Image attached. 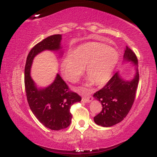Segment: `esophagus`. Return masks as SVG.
<instances>
[{"mask_svg": "<svg viewBox=\"0 0 157 157\" xmlns=\"http://www.w3.org/2000/svg\"><path fill=\"white\" fill-rule=\"evenodd\" d=\"M91 97H86V96H83L82 97V101L83 102H85V103H89L90 102V101H91Z\"/></svg>", "mask_w": 157, "mask_h": 157, "instance_id": "1", "label": "esophagus"}]
</instances>
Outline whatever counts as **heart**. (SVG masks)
I'll return each instance as SVG.
<instances>
[{"label":"heart","instance_id":"obj_1","mask_svg":"<svg viewBox=\"0 0 157 157\" xmlns=\"http://www.w3.org/2000/svg\"><path fill=\"white\" fill-rule=\"evenodd\" d=\"M119 60L116 49L98 43L78 46L74 53H68L61 62V71L70 81H76L84 71L96 84L107 82Z\"/></svg>","mask_w":157,"mask_h":157}]
</instances>
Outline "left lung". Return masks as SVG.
Segmentation results:
<instances>
[{"label":"left lung","instance_id":"1","mask_svg":"<svg viewBox=\"0 0 157 157\" xmlns=\"http://www.w3.org/2000/svg\"><path fill=\"white\" fill-rule=\"evenodd\" d=\"M124 58L125 61H132L136 67L134 78L124 80L117 72L101 89L94 94V97L99 101L103 107L101 111L94 117V122L104 127L121 122L129 112L136 96L139 79L138 59L128 46L126 47Z\"/></svg>","mask_w":157,"mask_h":157}]
</instances>
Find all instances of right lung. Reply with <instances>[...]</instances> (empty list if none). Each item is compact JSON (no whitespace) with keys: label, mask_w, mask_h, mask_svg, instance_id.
I'll use <instances>...</instances> for the list:
<instances>
[{"label":"right lung","mask_w":157,"mask_h":157,"mask_svg":"<svg viewBox=\"0 0 157 157\" xmlns=\"http://www.w3.org/2000/svg\"><path fill=\"white\" fill-rule=\"evenodd\" d=\"M61 40V34H56L38 43L29 52L25 66V89L30 109L43 125L56 131L70 125L71 107L74 103L81 101V97L70 91L59 74L50 86L38 89L30 72L34 57L45 50L59 51Z\"/></svg>","instance_id":"right-lung-1"}]
</instances>
